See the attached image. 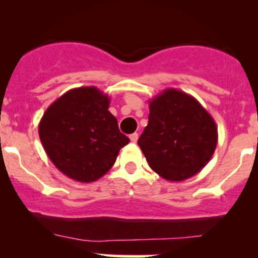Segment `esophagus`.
<instances>
[{
    "mask_svg": "<svg viewBox=\"0 0 258 258\" xmlns=\"http://www.w3.org/2000/svg\"><path fill=\"white\" fill-rule=\"evenodd\" d=\"M130 139H131V142H133V143H136V142L138 141V133H132V135H130Z\"/></svg>",
    "mask_w": 258,
    "mask_h": 258,
    "instance_id": "1",
    "label": "esophagus"
}]
</instances>
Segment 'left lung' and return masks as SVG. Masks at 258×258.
<instances>
[{
    "instance_id": "obj_1",
    "label": "left lung",
    "mask_w": 258,
    "mask_h": 258,
    "mask_svg": "<svg viewBox=\"0 0 258 258\" xmlns=\"http://www.w3.org/2000/svg\"><path fill=\"white\" fill-rule=\"evenodd\" d=\"M148 125L138 146L160 177L180 182L199 173L214 155L217 126L190 94L166 88L149 100Z\"/></svg>"
}]
</instances>
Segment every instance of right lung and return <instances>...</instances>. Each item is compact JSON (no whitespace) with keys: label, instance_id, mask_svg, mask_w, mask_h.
Here are the masks:
<instances>
[{"label":"right lung","instance_id":"add662e5","mask_svg":"<svg viewBox=\"0 0 258 258\" xmlns=\"http://www.w3.org/2000/svg\"><path fill=\"white\" fill-rule=\"evenodd\" d=\"M110 98L94 86L65 92L44 111L38 135L55 167L74 180L99 179L130 139L108 110Z\"/></svg>","mask_w":258,"mask_h":258}]
</instances>
